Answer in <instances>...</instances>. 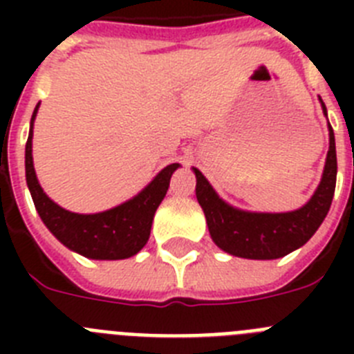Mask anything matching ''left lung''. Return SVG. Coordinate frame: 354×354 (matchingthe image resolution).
Instances as JSON below:
<instances>
[{
    "mask_svg": "<svg viewBox=\"0 0 354 354\" xmlns=\"http://www.w3.org/2000/svg\"><path fill=\"white\" fill-rule=\"evenodd\" d=\"M323 111L326 115V106ZM330 131V150L326 156L323 179L312 198L298 211L290 212H248L228 205L216 195L198 168L196 175V200L204 209L209 234L216 246L223 252L243 259L271 261L298 250L315 234L330 211L337 183L335 134Z\"/></svg>",
    "mask_w": 354,
    "mask_h": 354,
    "instance_id": "obj_1",
    "label": "left lung"
}]
</instances>
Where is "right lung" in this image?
<instances>
[{"mask_svg": "<svg viewBox=\"0 0 354 354\" xmlns=\"http://www.w3.org/2000/svg\"><path fill=\"white\" fill-rule=\"evenodd\" d=\"M39 111V104L31 115L30 134L26 142V183L31 198L44 225L53 236L72 252L95 261H120L129 259L147 245L150 227L154 220L156 209L165 198L170 186L171 174L179 168V162L162 168L154 180L142 189L136 196L95 214H77L60 207L49 198L37 180L31 156V138H33V120Z\"/></svg>", "mask_w": 354, "mask_h": 354, "instance_id": "1", "label": "right lung"}]
</instances>
